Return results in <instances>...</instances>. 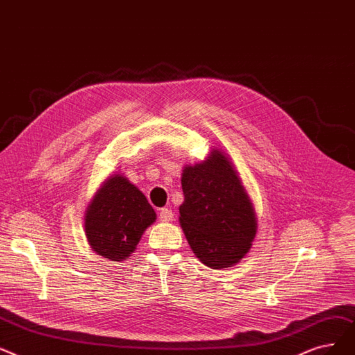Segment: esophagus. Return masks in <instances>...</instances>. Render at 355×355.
Wrapping results in <instances>:
<instances>
[{
  "label": "esophagus",
  "mask_w": 355,
  "mask_h": 355,
  "mask_svg": "<svg viewBox=\"0 0 355 355\" xmlns=\"http://www.w3.org/2000/svg\"><path fill=\"white\" fill-rule=\"evenodd\" d=\"M159 218H160V221L162 223H168V221H173V212H172V209H168V208H162L160 209V212H159Z\"/></svg>",
  "instance_id": "obj_1"
}]
</instances>
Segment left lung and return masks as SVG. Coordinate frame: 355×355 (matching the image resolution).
Listing matches in <instances>:
<instances>
[{
    "label": "left lung",
    "mask_w": 355,
    "mask_h": 355,
    "mask_svg": "<svg viewBox=\"0 0 355 355\" xmlns=\"http://www.w3.org/2000/svg\"><path fill=\"white\" fill-rule=\"evenodd\" d=\"M180 225L195 256L208 267L239 263L256 235V215L228 159L219 150L184 167Z\"/></svg>",
    "instance_id": "1"
}]
</instances>
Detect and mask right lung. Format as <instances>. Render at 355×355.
<instances>
[{"mask_svg":"<svg viewBox=\"0 0 355 355\" xmlns=\"http://www.w3.org/2000/svg\"><path fill=\"white\" fill-rule=\"evenodd\" d=\"M156 221L146 196L124 176L104 182L85 215L91 248L104 259L121 261L136 250L143 232Z\"/></svg>","mask_w":355,"mask_h":355,"instance_id":"add662e5","label":"right lung"}]
</instances>
